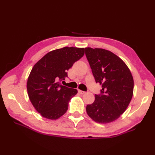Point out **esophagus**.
Instances as JSON below:
<instances>
[{
    "instance_id": "1",
    "label": "esophagus",
    "mask_w": 155,
    "mask_h": 155,
    "mask_svg": "<svg viewBox=\"0 0 155 155\" xmlns=\"http://www.w3.org/2000/svg\"><path fill=\"white\" fill-rule=\"evenodd\" d=\"M78 93H80V94H85V93H86V92L83 91H81V90H78Z\"/></svg>"
}]
</instances>
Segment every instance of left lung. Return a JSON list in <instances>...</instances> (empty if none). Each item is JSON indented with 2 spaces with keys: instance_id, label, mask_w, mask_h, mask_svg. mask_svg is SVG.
Listing matches in <instances>:
<instances>
[{
  "instance_id": "left-lung-1",
  "label": "left lung",
  "mask_w": 155,
  "mask_h": 155,
  "mask_svg": "<svg viewBox=\"0 0 155 155\" xmlns=\"http://www.w3.org/2000/svg\"><path fill=\"white\" fill-rule=\"evenodd\" d=\"M96 83L102 85L101 94L86 108L87 114L98 123L118 119L132 99L134 80L130 69L117 55L103 48H85Z\"/></svg>"
}]
</instances>
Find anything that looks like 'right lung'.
Returning <instances> with one entry per match:
<instances>
[{
	"instance_id": "add662e5",
	"label": "right lung",
	"mask_w": 155,
	"mask_h": 155,
	"mask_svg": "<svg viewBox=\"0 0 155 155\" xmlns=\"http://www.w3.org/2000/svg\"><path fill=\"white\" fill-rule=\"evenodd\" d=\"M84 54V48L65 47L48 52L32 67L27 83L28 95L42 117L57 120L67 111L69 101L78 91L59 81Z\"/></svg>"
}]
</instances>
